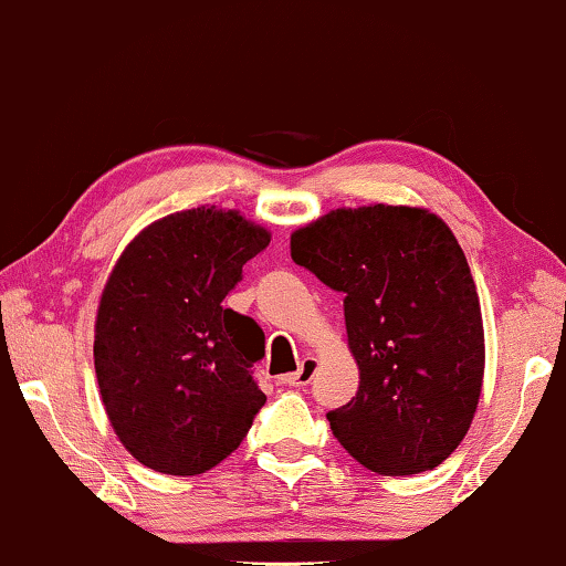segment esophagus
<instances>
[{
  "label": "esophagus",
  "instance_id": "1",
  "mask_svg": "<svg viewBox=\"0 0 566 566\" xmlns=\"http://www.w3.org/2000/svg\"><path fill=\"white\" fill-rule=\"evenodd\" d=\"M317 374V358L315 356H305L300 360V368L294 374L282 376V384L286 386H307L312 378Z\"/></svg>",
  "mask_w": 566,
  "mask_h": 566
}]
</instances>
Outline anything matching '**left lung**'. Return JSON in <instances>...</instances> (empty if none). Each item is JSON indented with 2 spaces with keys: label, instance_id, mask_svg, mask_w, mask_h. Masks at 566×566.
<instances>
[{
  "label": "left lung",
  "instance_id": "1",
  "mask_svg": "<svg viewBox=\"0 0 566 566\" xmlns=\"http://www.w3.org/2000/svg\"><path fill=\"white\" fill-rule=\"evenodd\" d=\"M292 259L345 294L360 384L327 411L337 442L378 475L442 465L485 370L478 290L450 226L427 208H337L292 233Z\"/></svg>",
  "mask_w": 566,
  "mask_h": 566
}]
</instances>
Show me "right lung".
Here are the masks:
<instances>
[{"label": "right lung", "mask_w": 566, "mask_h": 566, "mask_svg": "<svg viewBox=\"0 0 566 566\" xmlns=\"http://www.w3.org/2000/svg\"><path fill=\"white\" fill-rule=\"evenodd\" d=\"M272 241L239 210L200 206L149 223L101 292L94 366L119 442L165 475H200L264 407L251 366L264 333L223 307L243 264Z\"/></svg>", "instance_id": "right-lung-1"}]
</instances>
